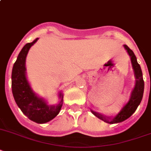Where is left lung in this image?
Listing matches in <instances>:
<instances>
[{"instance_id": "left-lung-1", "label": "left lung", "mask_w": 151, "mask_h": 151, "mask_svg": "<svg viewBox=\"0 0 151 151\" xmlns=\"http://www.w3.org/2000/svg\"><path fill=\"white\" fill-rule=\"evenodd\" d=\"M123 47L127 50L128 55L130 57L132 67L134 69V76H135L136 79L135 86H134V89L132 90L129 101L123 106V108L120 109V111L115 116H108L103 115L102 113L93 111L91 109L92 113L96 116L97 118H99L105 123H110V124L121 123L130 117L132 114L136 111V109H137L138 106L140 105L142 98H143V95H144V82L143 79V74H142L140 65L138 64L134 52L127 45H123Z\"/></svg>"}]
</instances>
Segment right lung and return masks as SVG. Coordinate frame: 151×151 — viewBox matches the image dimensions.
Segmentation results:
<instances>
[{
  "mask_svg": "<svg viewBox=\"0 0 151 151\" xmlns=\"http://www.w3.org/2000/svg\"><path fill=\"white\" fill-rule=\"evenodd\" d=\"M37 38L22 48L14 64L11 74V88L14 99L22 113L29 119L37 123H45L54 119L61 110L63 104V94L59 92L60 100L55 105L38 96L31 87L26 76L25 61L28 51L38 41Z\"/></svg>",
  "mask_w": 151,
  "mask_h": 151,
  "instance_id": "add662e5",
  "label": "right lung"
}]
</instances>
